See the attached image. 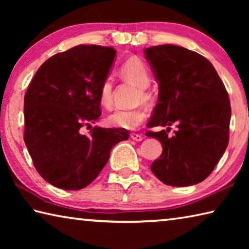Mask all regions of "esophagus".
Masks as SVG:
<instances>
[{"label":"esophagus","mask_w":249,"mask_h":249,"mask_svg":"<svg viewBox=\"0 0 249 249\" xmlns=\"http://www.w3.org/2000/svg\"><path fill=\"white\" fill-rule=\"evenodd\" d=\"M130 138L135 142H142V136L140 134H130Z\"/></svg>","instance_id":"esophagus-1"}]
</instances>
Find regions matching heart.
Segmentation results:
<instances>
[{"label":"heart","mask_w":249,"mask_h":249,"mask_svg":"<svg viewBox=\"0 0 249 249\" xmlns=\"http://www.w3.org/2000/svg\"><path fill=\"white\" fill-rule=\"evenodd\" d=\"M121 74L133 82L135 86L140 88V101H149L150 95L146 91V88L150 83V74L148 68L140 58L132 57L126 60L121 67ZM112 81L109 78L103 80L100 87V102L105 107H109L112 105ZM146 111L142 107H135L129 109H115L107 116L108 125L114 127L135 129L140 126L146 119Z\"/></svg>","instance_id":"obj_1"}]
</instances>
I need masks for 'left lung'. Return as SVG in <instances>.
<instances>
[{"label": "left lung", "instance_id": "obj_1", "mask_svg": "<svg viewBox=\"0 0 249 249\" xmlns=\"http://www.w3.org/2000/svg\"><path fill=\"white\" fill-rule=\"evenodd\" d=\"M159 86L158 103L147 132L161 142L162 154L151 163L157 178L172 187H188L208 178L229 145L231 104L216 70L208 59L175 45L144 49ZM176 123L174 137L166 134Z\"/></svg>", "mask_w": 249, "mask_h": 249}]
</instances>
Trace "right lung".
Returning a JSON list of instances; mask_svg holds the SVG:
<instances>
[{
  "label": "right lung",
  "instance_id": "1",
  "mask_svg": "<svg viewBox=\"0 0 249 249\" xmlns=\"http://www.w3.org/2000/svg\"><path fill=\"white\" fill-rule=\"evenodd\" d=\"M115 49L79 45L46 60L24 98V142L38 174L64 190L86 188L107 165L111 149L127 141L124 128L91 126L101 115L100 87Z\"/></svg>",
  "mask_w": 249,
  "mask_h": 249
}]
</instances>
